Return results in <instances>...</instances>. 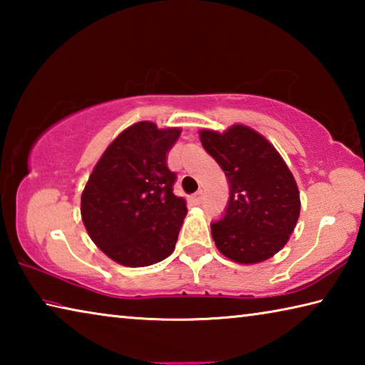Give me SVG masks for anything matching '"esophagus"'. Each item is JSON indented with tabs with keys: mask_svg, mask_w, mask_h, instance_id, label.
<instances>
[{
	"mask_svg": "<svg viewBox=\"0 0 365 365\" xmlns=\"http://www.w3.org/2000/svg\"><path fill=\"white\" fill-rule=\"evenodd\" d=\"M191 201H193L195 205H201V201H202V193H201V191H197V193H195L193 197H191Z\"/></svg>",
	"mask_w": 365,
	"mask_h": 365,
	"instance_id": "obj_1",
	"label": "esophagus"
}]
</instances>
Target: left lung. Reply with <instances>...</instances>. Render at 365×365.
Wrapping results in <instances>:
<instances>
[{"mask_svg": "<svg viewBox=\"0 0 365 365\" xmlns=\"http://www.w3.org/2000/svg\"><path fill=\"white\" fill-rule=\"evenodd\" d=\"M202 148L230 187L224 217L211 225L217 250L238 264L267 261L288 243L299 217V190L269 140L235 123L224 133L201 130Z\"/></svg>", "mask_w": 365, "mask_h": 365, "instance_id": "obj_1", "label": "left lung"}]
</instances>
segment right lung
<instances>
[{
	"label": "right lung",
	"mask_w": 365,
	"mask_h": 365,
	"mask_svg": "<svg viewBox=\"0 0 365 365\" xmlns=\"http://www.w3.org/2000/svg\"><path fill=\"white\" fill-rule=\"evenodd\" d=\"M180 128L137 122L115 137L88 177L80 202L83 225L104 255L125 267H146L172 255L187 215L174 195L168 153Z\"/></svg>",
	"instance_id": "1"
}]
</instances>
